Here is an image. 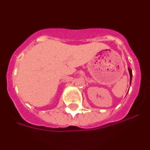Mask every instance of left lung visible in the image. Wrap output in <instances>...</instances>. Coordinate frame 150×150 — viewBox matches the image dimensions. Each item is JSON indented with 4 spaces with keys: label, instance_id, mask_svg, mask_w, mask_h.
<instances>
[{
    "label": "left lung",
    "instance_id": "left-lung-1",
    "mask_svg": "<svg viewBox=\"0 0 150 150\" xmlns=\"http://www.w3.org/2000/svg\"><path fill=\"white\" fill-rule=\"evenodd\" d=\"M128 72H129V74H130V85H131V83H132V71L131 70V69L128 67Z\"/></svg>",
    "mask_w": 150,
    "mask_h": 150
}]
</instances>
